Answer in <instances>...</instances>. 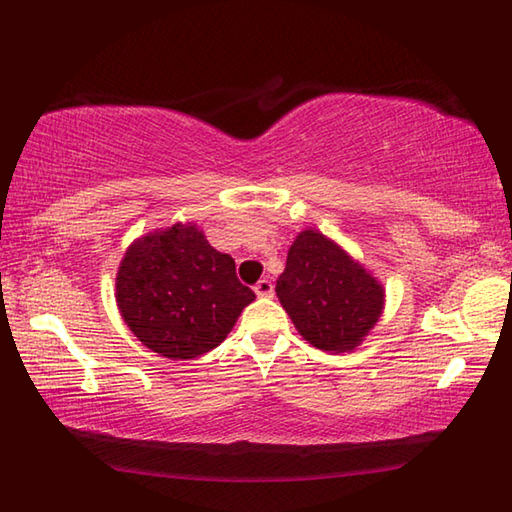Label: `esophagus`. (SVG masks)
Here are the masks:
<instances>
[{
    "instance_id": "obj_1",
    "label": "esophagus",
    "mask_w": 512,
    "mask_h": 512,
    "mask_svg": "<svg viewBox=\"0 0 512 512\" xmlns=\"http://www.w3.org/2000/svg\"><path fill=\"white\" fill-rule=\"evenodd\" d=\"M255 295H257V297H262V299L273 297V295H275V286H273V281H270V279H259L257 284H255Z\"/></svg>"
}]
</instances>
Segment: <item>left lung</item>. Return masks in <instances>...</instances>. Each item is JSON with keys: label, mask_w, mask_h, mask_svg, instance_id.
I'll use <instances>...</instances> for the list:
<instances>
[{"label": "left lung", "mask_w": 512, "mask_h": 512, "mask_svg": "<svg viewBox=\"0 0 512 512\" xmlns=\"http://www.w3.org/2000/svg\"><path fill=\"white\" fill-rule=\"evenodd\" d=\"M275 292L299 334L323 352H352L385 306L378 279L319 231L297 235Z\"/></svg>", "instance_id": "8db88e82"}]
</instances>
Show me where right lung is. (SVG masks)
Returning <instances> with one entry per match:
<instances>
[{
  "label": "right lung",
  "instance_id": "right-lung-1",
  "mask_svg": "<svg viewBox=\"0 0 512 512\" xmlns=\"http://www.w3.org/2000/svg\"><path fill=\"white\" fill-rule=\"evenodd\" d=\"M255 292L193 222L138 237L116 275V303L136 339L171 361L220 345Z\"/></svg>",
  "mask_w": 512,
  "mask_h": 512
}]
</instances>
